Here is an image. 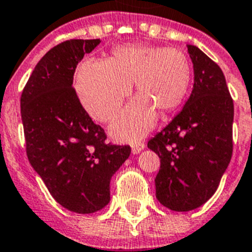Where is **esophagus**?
<instances>
[{
  "label": "esophagus",
  "mask_w": 252,
  "mask_h": 252,
  "mask_svg": "<svg viewBox=\"0 0 252 252\" xmlns=\"http://www.w3.org/2000/svg\"><path fill=\"white\" fill-rule=\"evenodd\" d=\"M143 150H144V143H141V142H139V143H134L132 146L133 155H137V153H139L141 151H143Z\"/></svg>",
  "instance_id": "esophagus-1"
}]
</instances>
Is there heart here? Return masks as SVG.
<instances>
[{
	"instance_id": "obj_1",
	"label": "heart",
	"mask_w": 252,
	"mask_h": 252,
	"mask_svg": "<svg viewBox=\"0 0 252 252\" xmlns=\"http://www.w3.org/2000/svg\"><path fill=\"white\" fill-rule=\"evenodd\" d=\"M190 64L180 50L153 45L118 47L105 61H86L78 67L76 90L87 113L106 123L115 117L134 84L139 97L110 126L117 138L135 141L155 126L157 111L172 113L190 86Z\"/></svg>"
}]
</instances>
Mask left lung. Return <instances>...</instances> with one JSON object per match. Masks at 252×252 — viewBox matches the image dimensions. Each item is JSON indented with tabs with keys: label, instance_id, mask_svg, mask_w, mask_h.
Wrapping results in <instances>:
<instances>
[{
	"label": "left lung",
	"instance_id": "1",
	"mask_svg": "<svg viewBox=\"0 0 252 252\" xmlns=\"http://www.w3.org/2000/svg\"><path fill=\"white\" fill-rule=\"evenodd\" d=\"M194 85L183 110L148 142L161 167L156 198L175 212L196 209L211 199L232 157L233 101L217 63L188 44Z\"/></svg>",
	"mask_w": 252,
	"mask_h": 252
}]
</instances>
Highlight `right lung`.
Returning a JSON list of instances; mask_svg holds the SVG:
<instances>
[{
  "instance_id": "obj_1",
  "label": "right lung",
  "mask_w": 252,
  "mask_h": 252,
  "mask_svg": "<svg viewBox=\"0 0 252 252\" xmlns=\"http://www.w3.org/2000/svg\"><path fill=\"white\" fill-rule=\"evenodd\" d=\"M100 39L63 41L35 65L21 95L26 153L57 202L80 214L110 202V180L130 155L106 144L104 129L86 113L73 89L78 62Z\"/></svg>"
}]
</instances>
